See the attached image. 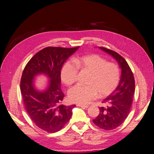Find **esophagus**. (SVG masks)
Segmentation results:
<instances>
[{
    "label": "esophagus",
    "mask_w": 154,
    "mask_h": 154,
    "mask_svg": "<svg viewBox=\"0 0 154 154\" xmlns=\"http://www.w3.org/2000/svg\"><path fill=\"white\" fill-rule=\"evenodd\" d=\"M77 106L80 107L82 108H84V109H87L88 107V106H85V105H82V104H77Z\"/></svg>",
    "instance_id": "obj_1"
}]
</instances>
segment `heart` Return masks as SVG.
I'll return each instance as SVG.
<instances>
[{"instance_id":"heart-1","label":"heart","mask_w":154,"mask_h":154,"mask_svg":"<svg viewBox=\"0 0 154 154\" xmlns=\"http://www.w3.org/2000/svg\"><path fill=\"white\" fill-rule=\"evenodd\" d=\"M74 62L68 61L61 70V79L68 86L74 84L77 80L79 69L90 73L86 84L87 86L77 85L69 91L70 102L87 104L95 99L98 94L100 97H106L117 87L120 77L117 65L107 61L99 55L91 54L79 57Z\"/></svg>"}]
</instances>
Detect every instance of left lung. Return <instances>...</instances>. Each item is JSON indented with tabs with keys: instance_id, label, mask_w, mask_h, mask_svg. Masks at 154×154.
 <instances>
[{
	"instance_id": "8db88e82",
	"label": "left lung",
	"mask_w": 154,
	"mask_h": 154,
	"mask_svg": "<svg viewBox=\"0 0 154 154\" xmlns=\"http://www.w3.org/2000/svg\"><path fill=\"white\" fill-rule=\"evenodd\" d=\"M99 48L113 57L121 69V77L116 89L102 101L107 105V107H99V116L93 120L99 128L111 131L122 124L130 112L135 93V80L130 67L122 56L107 48Z\"/></svg>"
}]
</instances>
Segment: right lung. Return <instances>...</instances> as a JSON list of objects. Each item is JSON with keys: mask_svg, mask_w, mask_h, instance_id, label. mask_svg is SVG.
Listing matches in <instances>:
<instances>
[{"mask_svg": "<svg viewBox=\"0 0 154 154\" xmlns=\"http://www.w3.org/2000/svg\"><path fill=\"white\" fill-rule=\"evenodd\" d=\"M79 48L45 47L32 57L23 70L20 91L25 108L34 124L48 133L62 129L75 107L60 104L64 97L60 88V70L64 62ZM40 74L50 79L44 91H38L34 86L33 79Z\"/></svg>", "mask_w": 154, "mask_h": 154, "instance_id": "obj_1", "label": "right lung"}]
</instances>
